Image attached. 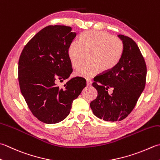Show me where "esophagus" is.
Instances as JSON below:
<instances>
[{
    "mask_svg": "<svg viewBox=\"0 0 160 160\" xmlns=\"http://www.w3.org/2000/svg\"><path fill=\"white\" fill-rule=\"evenodd\" d=\"M92 80H87V87H89V86L92 85Z\"/></svg>",
    "mask_w": 160,
    "mask_h": 160,
    "instance_id": "esophagus-1",
    "label": "esophagus"
}]
</instances>
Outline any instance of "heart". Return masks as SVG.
Listing matches in <instances>:
<instances>
[{"instance_id": "heart-1", "label": "heart", "mask_w": 160, "mask_h": 160, "mask_svg": "<svg viewBox=\"0 0 160 160\" xmlns=\"http://www.w3.org/2000/svg\"><path fill=\"white\" fill-rule=\"evenodd\" d=\"M123 51L122 41L106 32L89 31L82 34L80 42L73 41L68 48V57L73 68H78L88 54L89 64L75 71L76 76L91 78L98 73L109 71L118 64Z\"/></svg>"}]
</instances>
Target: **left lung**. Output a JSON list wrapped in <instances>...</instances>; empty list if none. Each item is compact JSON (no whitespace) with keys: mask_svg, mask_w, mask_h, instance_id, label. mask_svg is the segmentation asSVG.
<instances>
[{"mask_svg":"<svg viewBox=\"0 0 160 160\" xmlns=\"http://www.w3.org/2000/svg\"><path fill=\"white\" fill-rule=\"evenodd\" d=\"M123 44L119 62L109 71L94 78L98 92L90 107L96 117L106 121H121L135 107L145 88L146 65L138 46L130 37L118 34ZM113 89L111 94L108 89Z\"/></svg>","mask_w":160,"mask_h":160,"instance_id":"8db88e82","label":"left lung"}]
</instances>
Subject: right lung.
<instances>
[{
    "label": "right lung",
    "instance_id": "1",
    "mask_svg": "<svg viewBox=\"0 0 160 160\" xmlns=\"http://www.w3.org/2000/svg\"><path fill=\"white\" fill-rule=\"evenodd\" d=\"M71 30L66 26L43 28L25 46L18 61L22 95L34 117L47 124L67 118L73 101L86 87L80 77L68 80L63 88L56 84L73 71L67 51L77 34Z\"/></svg>",
    "mask_w": 160,
    "mask_h": 160
}]
</instances>
